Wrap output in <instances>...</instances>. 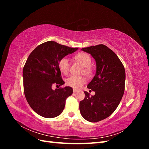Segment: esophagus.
I'll use <instances>...</instances> for the list:
<instances>
[{
	"label": "esophagus",
	"instance_id": "1",
	"mask_svg": "<svg viewBox=\"0 0 149 149\" xmlns=\"http://www.w3.org/2000/svg\"><path fill=\"white\" fill-rule=\"evenodd\" d=\"M77 91H78L77 89H73V92L74 93H76Z\"/></svg>",
	"mask_w": 149,
	"mask_h": 149
}]
</instances>
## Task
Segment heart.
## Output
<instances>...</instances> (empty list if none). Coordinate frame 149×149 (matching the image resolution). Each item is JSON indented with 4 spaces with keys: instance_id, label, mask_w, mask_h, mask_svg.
<instances>
[{
    "instance_id": "b5f03b06",
    "label": "heart",
    "mask_w": 149,
    "mask_h": 149,
    "mask_svg": "<svg viewBox=\"0 0 149 149\" xmlns=\"http://www.w3.org/2000/svg\"><path fill=\"white\" fill-rule=\"evenodd\" d=\"M75 58L84 66L88 67L91 63V58L86 53H79L76 55ZM58 68L62 73L67 74L70 70V61L66 57L62 58L58 62ZM86 83V78L83 76H71L66 81V84L70 87L75 89L80 88Z\"/></svg>"
}]
</instances>
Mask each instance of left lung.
Returning a JSON list of instances; mask_svg holds the SVG:
<instances>
[{
    "label": "left lung",
    "mask_w": 149,
    "mask_h": 149,
    "mask_svg": "<svg viewBox=\"0 0 149 149\" xmlns=\"http://www.w3.org/2000/svg\"><path fill=\"white\" fill-rule=\"evenodd\" d=\"M91 54L96 63V72L88 88L95 92L79 102L80 113L89 122L96 123L111 116L119 106L125 89V72L116 54L104 45L81 49Z\"/></svg>",
    "instance_id": "left-lung-1"
}]
</instances>
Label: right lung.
<instances>
[{
  "mask_svg": "<svg viewBox=\"0 0 149 149\" xmlns=\"http://www.w3.org/2000/svg\"><path fill=\"white\" fill-rule=\"evenodd\" d=\"M78 49L48 41L40 45L30 54L23 69L24 90L29 104L38 115L53 118L63 111L73 89L66 86L53 90L52 86L64 84L58 62Z\"/></svg>",
  "mask_w": 149,
  "mask_h": 149,
  "instance_id": "right-lung-1",
  "label": "right lung"
}]
</instances>
